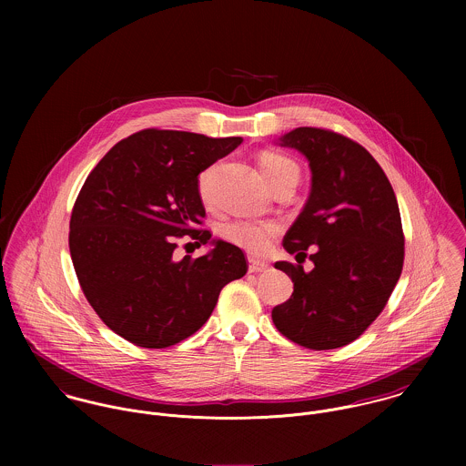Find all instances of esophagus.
Returning a JSON list of instances; mask_svg holds the SVG:
<instances>
[{"label":"esophagus","instance_id":"34e87169","mask_svg":"<svg viewBox=\"0 0 466 466\" xmlns=\"http://www.w3.org/2000/svg\"><path fill=\"white\" fill-rule=\"evenodd\" d=\"M267 270H268V264L267 262L249 258V272H267Z\"/></svg>","mask_w":466,"mask_h":466}]
</instances>
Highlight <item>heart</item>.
<instances>
[{
  "label": "heart",
  "mask_w": 466,
  "mask_h": 466,
  "mask_svg": "<svg viewBox=\"0 0 466 466\" xmlns=\"http://www.w3.org/2000/svg\"><path fill=\"white\" fill-rule=\"evenodd\" d=\"M260 170L268 185L283 176L298 174L296 163L278 152L262 154ZM215 174H217V165L206 168L199 176V194L202 200H209L211 198V187H213ZM279 229H281V226L272 220H268V222L235 220V222H229L224 226L222 235L229 244H233L244 251L262 255L270 248V244L276 238V235L279 233Z\"/></svg>",
  "instance_id": "obj_1"
}]
</instances>
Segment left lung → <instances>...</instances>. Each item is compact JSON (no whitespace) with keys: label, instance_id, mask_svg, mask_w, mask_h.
<instances>
[{"label":"left lung","instance_id":"1","mask_svg":"<svg viewBox=\"0 0 466 466\" xmlns=\"http://www.w3.org/2000/svg\"><path fill=\"white\" fill-rule=\"evenodd\" d=\"M279 145L309 159L312 188L283 238L298 264H274L290 276L294 292L272 309V323L299 346L340 348L379 318L401 274L397 196L375 157L342 134L298 127ZM307 256L315 264L309 273L300 266Z\"/></svg>","mask_w":466,"mask_h":466}]
</instances>
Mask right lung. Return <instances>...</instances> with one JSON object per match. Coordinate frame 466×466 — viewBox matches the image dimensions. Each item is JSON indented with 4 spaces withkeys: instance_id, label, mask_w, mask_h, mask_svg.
<instances>
[{
    "instance_id": "obj_1",
    "label": "right lung",
    "mask_w": 466,
    "mask_h": 466,
    "mask_svg": "<svg viewBox=\"0 0 466 466\" xmlns=\"http://www.w3.org/2000/svg\"><path fill=\"white\" fill-rule=\"evenodd\" d=\"M242 137L143 129L118 141L91 170L69 220V253L98 318L141 348H168L198 332L220 290L248 272L240 248L213 240L199 258H174L176 238L206 217L199 174ZM198 244V242H196Z\"/></svg>"
}]
</instances>
